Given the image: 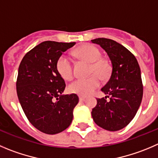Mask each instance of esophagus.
Returning <instances> with one entry per match:
<instances>
[{
  "instance_id": "34e87169",
  "label": "esophagus",
  "mask_w": 158,
  "mask_h": 158,
  "mask_svg": "<svg viewBox=\"0 0 158 158\" xmlns=\"http://www.w3.org/2000/svg\"><path fill=\"white\" fill-rule=\"evenodd\" d=\"M85 98H86V97H85V96H82V95L79 96V100L80 101H84Z\"/></svg>"
}]
</instances>
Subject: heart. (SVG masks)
I'll return each instance as SVG.
<instances>
[{
  "label": "heart",
  "mask_w": 158,
  "mask_h": 158,
  "mask_svg": "<svg viewBox=\"0 0 158 158\" xmlns=\"http://www.w3.org/2000/svg\"><path fill=\"white\" fill-rule=\"evenodd\" d=\"M78 58L91 63V73H95L88 78H81L74 81L69 85V91L73 94L87 96L91 94L100 86L101 78L105 79L110 73V67L107 62L100 60L102 56L100 50L91 44H85L74 51ZM56 70L64 80L70 81L73 78V72L72 63L67 56L62 55L56 62Z\"/></svg>",
  "instance_id": "heart-1"
}]
</instances>
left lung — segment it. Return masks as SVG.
Returning a JSON list of instances; mask_svg holds the SVG:
<instances>
[{
  "label": "left lung",
  "instance_id": "obj_1",
  "mask_svg": "<svg viewBox=\"0 0 158 158\" xmlns=\"http://www.w3.org/2000/svg\"><path fill=\"white\" fill-rule=\"evenodd\" d=\"M99 45L112 63L110 78L102 91L105 98L97 99L91 115L98 127L109 131H118L134 118L143 98L140 68L133 54L112 40L98 38L91 40ZM110 96V101L105 98Z\"/></svg>",
  "mask_w": 158,
  "mask_h": 158
}]
</instances>
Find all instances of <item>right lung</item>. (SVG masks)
Masks as SVG:
<instances>
[{
  "label": "right lung",
  "mask_w": 158,
  "mask_h": 158,
  "mask_svg": "<svg viewBox=\"0 0 158 158\" xmlns=\"http://www.w3.org/2000/svg\"><path fill=\"white\" fill-rule=\"evenodd\" d=\"M76 43L45 41L27 52L19 67L16 89L28 121L46 134L64 131L73 120L76 94H63L65 82L56 70L63 52Z\"/></svg>",
  "instance_id": "1"
}]
</instances>
